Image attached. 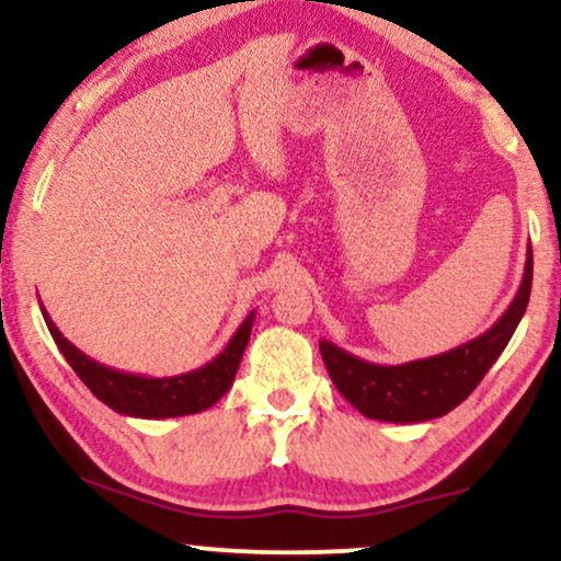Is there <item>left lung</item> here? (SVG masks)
I'll use <instances>...</instances> for the list:
<instances>
[{
	"label": "left lung",
	"mask_w": 561,
	"mask_h": 561,
	"mask_svg": "<svg viewBox=\"0 0 561 561\" xmlns=\"http://www.w3.org/2000/svg\"><path fill=\"white\" fill-rule=\"evenodd\" d=\"M533 287V250L527 248L525 276L506 308L488 332L469 343L450 347L430 358L409 364L382 366L364 362L330 340H319L321 358L330 371L334 388L353 409L379 422L414 424L446 416L480 385L495 358L504 353L514 330L523 321Z\"/></svg>",
	"instance_id": "left-lung-1"
}]
</instances>
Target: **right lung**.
<instances>
[{"label": "right lung", "mask_w": 561, "mask_h": 561, "mask_svg": "<svg viewBox=\"0 0 561 561\" xmlns=\"http://www.w3.org/2000/svg\"><path fill=\"white\" fill-rule=\"evenodd\" d=\"M42 317L47 321L49 334L66 356V362L73 366L81 382L100 398L102 403L111 405L113 411L124 416H137V420H169V416H186L197 414V411L210 409L216 401L227 396V390L234 382L237 369H240L242 353L248 347L250 330H253L255 311H250L240 330L231 334V340L221 353L199 366L195 371L176 377H145V375H128V371L111 369L105 364H96L87 353L62 337L55 321L49 319L47 308L42 306Z\"/></svg>", "instance_id": "1"}]
</instances>
